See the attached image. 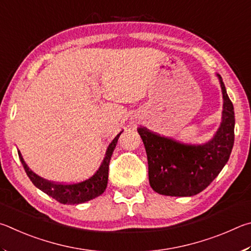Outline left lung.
Listing matches in <instances>:
<instances>
[{"label": "left lung", "instance_id": "8db88e82", "mask_svg": "<svg viewBox=\"0 0 251 251\" xmlns=\"http://www.w3.org/2000/svg\"><path fill=\"white\" fill-rule=\"evenodd\" d=\"M223 121L214 139L206 144H184L151 132L143 126L138 132L146 147L149 181L156 193L168 196H193L204 191L229 160L235 139L234 105L223 79Z\"/></svg>", "mask_w": 251, "mask_h": 251}]
</instances>
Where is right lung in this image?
Segmentation results:
<instances>
[{"label":"right lung","mask_w":251,"mask_h":251,"mask_svg":"<svg viewBox=\"0 0 251 251\" xmlns=\"http://www.w3.org/2000/svg\"><path fill=\"white\" fill-rule=\"evenodd\" d=\"M121 132L113 139V141L111 143H110L107 153H105L104 160L102 162V164L100 165L99 170L97 171L91 177L83 179V181L80 182L65 184L47 181V179L38 176V175H36L28 169V166L26 165L20 151L19 156L22 164H23L25 172L27 174V176L29 177L34 185L38 187L39 190L46 193L47 195L51 196L52 199H55L56 201H58L61 204H80L83 203V201L95 199V197L101 195L104 192L108 184L110 159H111L112 152L117 146L118 139L120 137Z\"/></svg>","instance_id":"1"}]
</instances>
